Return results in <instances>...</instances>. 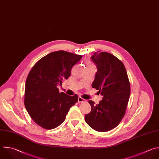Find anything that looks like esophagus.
Here are the masks:
<instances>
[{
    "instance_id": "esophagus-1",
    "label": "esophagus",
    "mask_w": 159,
    "mask_h": 159,
    "mask_svg": "<svg viewBox=\"0 0 159 159\" xmlns=\"http://www.w3.org/2000/svg\"><path fill=\"white\" fill-rule=\"evenodd\" d=\"M85 102V100L83 98H82L81 97H78V102L79 103H82V102Z\"/></svg>"
}]
</instances>
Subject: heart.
<instances>
[{"instance_id":"b5f03b06","label":"heart","mask_w":159,"mask_h":159,"mask_svg":"<svg viewBox=\"0 0 159 159\" xmlns=\"http://www.w3.org/2000/svg\"><path fill=\"white\" fill-rule=\"evenodd\" d=\"M87 65H91V64H89H89H87Z\"/></svg>"}]
</instances>
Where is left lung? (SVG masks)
I'll return each mask as SVG.
<instances>
[{
  "label": "left lung",
  "instance_id": "left-lung-1",
  "mask_svg": "<svg viewBox=\"0 0 159 159\" xmlns=\"http://www.w3.org/2000/svg\"><path fill=\"white\" fill-rule=\"evenodd\" d=\"M91 60L97 71L92 88L103 96L97 105L92 100L91 112L85 116L86 123L93 130L105 132L117 127L125 114L130 85L124 64L108 52H95Z\"/></svg>",
  "mask_w": 159,
  "mask_h": 159
}]
</instances>
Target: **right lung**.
Returning a JSON list of instances; mask_svg holds the SVG:
<instances>
[{
    "mask_svg": "<svg viewBox=\"0 0 159 159\" xmlns=\"http://www.w3.org/2000/svg\"><path fill=\"white\" fill-rule=\"evenodd\" d=\"M82 56L59 50L39 60L30 71L25 88V107L32 119L45 129H52L66 119L70 108L78 100L59 92L57 87L70 75L71 69Z\"/></svg>",
    "mask_w": 159,
    "mask_h": 159,
    "instance_id": "obj_1",
    "label": "right lung"
}]
</instances>
